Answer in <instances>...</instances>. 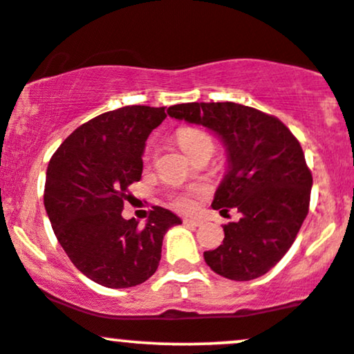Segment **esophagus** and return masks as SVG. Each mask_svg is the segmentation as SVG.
Segmentation results:
<instances>
[{
	"label": "esophagus",
	"instance_id": "1",
	"mask_svg": "<svg viewBox=\"0 0 354 354\" xmlns=\"http://www.w3.org/2000/svg\"><path fill=\"white\" fill-rule=\"evenodd\" d=\"M183 223L186 225V227H201V225H203V221H201L200 218H185Z\"/></svg>",
	"mask_w": 354,
	"mask_h": 354
}]
</instances>
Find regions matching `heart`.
Masks as SVG:
<instances>
[{
  "instance_id": "heart-1",
  "label": "heart",
  "mask_w": 354,
  "mask_h": 354,
  "mask_svg": "<svg viewBox=\"0 0 354 354\" xmlns=\"http://www.w3.org/2000/svg\"><path fill=\"white\" fill-rule=\"evenodd\" d=\"M176 139L178 142H180L181 149H183L189 158L201 149H213L212 138H209L207 133H203V131L195 129V127H183V129H180L176 134ZM146 158H151V149L147 151ZM205 192H207L205 186H192V188L178 193V195L174 196L173 205L180 209H192L195 207V198L203 195Z\"/></svg>"
}]
</instances>
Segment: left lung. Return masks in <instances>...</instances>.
Returning a JSON list of instances; mask_svg holds the SVG:
<instances>
[{
	"label": "left lung",
	"instance_id": "8db88e82",
	"mask_svg": "<svg viewBox=\"0 0 354 354\" xmlns=\"http://www.w3.org/2000/svg\"><path fill=\"white\" fill-rule=\"evenodd\" d=\"M169 118L218 136L227 171L212 207L227 215L223 243L205 252L207 266L221 277L252 281L267 274L296 240L309 209L313 176L292 133L272 115L235 102H192L168 109Z\"/></svg>",
	"mask_w": 354,
	"mask_h": 354
}]
</instances>
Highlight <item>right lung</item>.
<instances>
[{
  "instance_id": "right-lung-1",
  "label": "right lung",
  "mask_w": 354,
  "mask_h": 354,
  "mask_svg": "<svg viewBox=\"0 0 354 354\" xmlns=\"http://www.w3.org/2000/svg\"><path fill=\"white\" fill-rule=\"evenodd\" d=\"M165 109L126 106L97 115L62 142L46 168L44 203L53 234L73 266L104 287L147 281L166 232L181 223L161 207L142 227L122 218L127 186L141 180L146 141Z\"/></svg>"
}]
</instances>
